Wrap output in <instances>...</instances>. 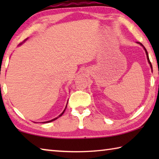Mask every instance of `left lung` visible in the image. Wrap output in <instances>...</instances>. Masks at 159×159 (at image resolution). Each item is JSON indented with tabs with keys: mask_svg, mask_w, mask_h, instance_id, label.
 <instances>
[{
	"mask_svg": "<svg viewBox=\"0 0 159 159\" xmlns=\"http://www.w3.org/2000/svg\"><path fill=\"white\" fill-rule=\"evenodd\" d=\"M137 43H138V44H139V45H141V46H142V47H143V48H144V50H145V52H146V55H147V58L148 62H149V65H150V67H151V69H152V71H153V70H152V63H151V62H150V60H149V55H148V52H147V50H146V48H144V45H142V44L141 43H139V42H137Z\"/></svg>",
	"mask_w": 159,
	"mask_h": 159,
	"instance_id": "8db88e82",
	"label": "left lung"
}]
</instances>
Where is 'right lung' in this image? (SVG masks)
Returning a JSON list of instances; mask_svg holds the SVG:
<instances>
[{
    "label": "right lung",
    "instance_id": "right-lung-1",
    "mask_svg": "<svg viewBox=\"0 0 159 159\" xmlns=\"http://www.w3.org/2000/svg\"><path fill=\"white\" fill-rule=\"evenodd\" d=\"M28 39H25V41H24L22 43H21L20 44V45H21V44H22L24 42H25L26 41V40H27ZM67 103H68V102H67ZM66 107H67V104H66V107H65V109H64V111H62V113H61V114H60V115H59L57 117V118H53V119H52V120H48V121H45V122H42L43 123H50V122H52V121H53V120H56V119H57V118H60V116H62V114H64V111H65V110H66Z\"/></svg>",
    "mask_w": 159,
    "mask_h": 159
}]
</instances>
